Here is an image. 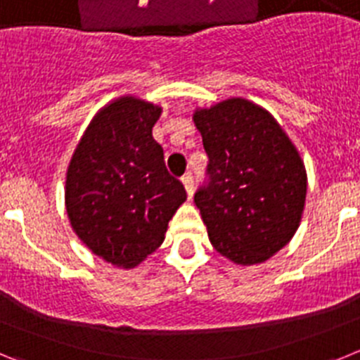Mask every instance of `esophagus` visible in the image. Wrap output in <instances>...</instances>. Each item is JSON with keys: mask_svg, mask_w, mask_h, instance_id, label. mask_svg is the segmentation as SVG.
<instances>
[{"mask_svg": "<svg viewBox=\"0 0 360 360\" xmlns=\"http://www.w3.org/2000/svg\"><path fill=\"white\" fill-rule=\"evenodd\" d=\"M182 184H184V187H186V191H187V196H189V198H193V193H195V180H193V174H191V173L184 174Z\"/></svg>", "mask_w": 360, "mask_h": 360, "instance_id": "34e87169", "label": "esophagus"}]
</instances>
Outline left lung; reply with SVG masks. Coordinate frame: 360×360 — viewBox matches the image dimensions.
Here are the masks:
<instances>
[{
  "instance_id": "1",
  "label": "left lung",
  "mask_w": 360,
  "mask_h": 360,
  "mask_svg": "<svg viewBox=\"0 0 360 360\" xmlns=\"http://www.w3.org/2000/svg\"><path fill=\"white\" fill-rule=\"evenodd\" d=\"M209 157L195 195L212 247L238 265L266 262L295 234L307 198L297 149L269 111L227 98L195 111Z\"/></svg>"
}]
</instances>
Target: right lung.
Masks as SVG:
<instances>
[{"label": "right lung", "mask_w": 360, "mask_h": 360, "mask_svg": "<svg viewBox=\"0 0 360 360\" xmlns=\"http://www.w3.org/2000/svg\"><path fill=\"white\" fill-rule=\"evenodd\" d=\"M160 113L141 98H117L91 120L68 165L70 224L111 265L135 266L155 252L187 198L151 135Z\"/></svg>", "instance_id": "obj_1"}]
</instances>
